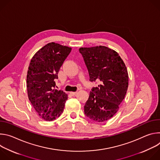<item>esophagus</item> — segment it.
<instances>
[{
    "instance_id": "esophagus-1",
    "label": "esophagus",
    "mask_w": 160,
    "mask_h": 160,
    "mask_svg": "<svg viewBox=\"0 0 160 160\" xmlns=\"http://www.w3.org/2000/svg\"><path fill=\"white\" fill-rule=\"evenodd\" d=\"M77 93H78L77 92H71L70 94L72 96H76L77 94Z\"/></svg>"
}]
</instances>
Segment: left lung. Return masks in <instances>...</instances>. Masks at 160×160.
<instances>
[{"instance_id":"1","label":"left lung","mask_w":160,"mask_h":160,"mask_svg":"<svg viewBox=\"0 0 160 160\" xmlns=\"http://www.w3.org/2000/svg\"><path fill=\"white\" fill-rule=\"evenodd\" d=\"M90 82L100 85L91 90L84 106L85 115L97 122H104L115 115L126 95L128 75L126 66L114 50L105 46L81 48Z\"/></svg>"}]
</instances>
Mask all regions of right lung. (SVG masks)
I'll return each mask as SVG.
<instances>
[{
  "label": "right lung",
  "instance_id": "1",
  "mask_svg": "<svg viewBox=\"0 0 160 160\" xmlns=\"http://www.w3.org/2000/svg\"><path fill=\"white\" fill-rule=\"evenodd\" d=\"M72 48L51 42L38 51L31 59L27 77L30 101L38 115L46 121L58 118L62 112L67 94L55 89L54 79Z\"/></svg>",
  "mask_w": 160,
  "mask_h": 160
}]
</instances>
